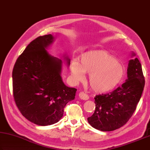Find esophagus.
<instances>
[{"label": "esophagus", "instance_id": "esophagus-1", "mask_svg": "<svg viewBox=\"0 0 150 150\" xmlns=\"http://www.w3.org/2000/svg\"><path fill=\"white\" fill-rule=\"evenodd\" d=\"M79 98L81 99H83V100H88L89 99V96L83 91H80L79 93Z\"/></svg>", "mask_w": 150, "mask_h": 150}]
</instances>
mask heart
Wrapping results in <instances>:
<instances>
[{"mask_svg": "<svg viewBox=\"0 0 150 150\" xmlns=\"http://www.w3.org/2000/svg\"><path fill=\"white\" fill-rule=\"evenodd\" d=\"M70 74L76 82L90 74V87L98 93L113 90L122 82L125 68L114 56L105 51H90L80 55V63L74 60L70 64Z\"/></svg>", "mask_w": 150, "mask_h": 150, "instance_id": "heart-1", "label": "heart"}]
</instances>
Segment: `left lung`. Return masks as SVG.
I'll use <instances>...</instances> for the list:
<instances>
[{
  "label": "left lung",
  "instance_id": "obj_1",
  "mask_svg": "<svg viewBox=\"0 0 150 150\" xmlns=\"http://www.w3.org/2000/svg\"><path fill=\"white\" fill-rule=\"evenodd\" d=\"M135 56L132 52L131 57ZM145 80L137 58L128 61L127 79L112 92L96 96V109L88 118L91 127L101 131H112L122 127L132 117L142 94Z\"/></svg>",
  "mask_w": 150,
  "mask_h": 150
}]
</instances>
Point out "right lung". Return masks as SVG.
<instances>
[{"label": "right lung", "instance_id": "add662e5", "mask_svg": "<svg viewBox=\"0 0 150 150\" xmlns=\"http://www.w3.org/2000/svg\"><path fill=\"white\" fill-rule=\"evenodd\" d=\"M54 41L51 34L34 39L18 58L12 71L13 94L18 109L28 120L40 126L59 122L77 91L63 82L62 60L47 52ZM62 57L69 67V57Z\"/></svg>", "mask_w": 150, "mask_h": 150}]
</instances>
